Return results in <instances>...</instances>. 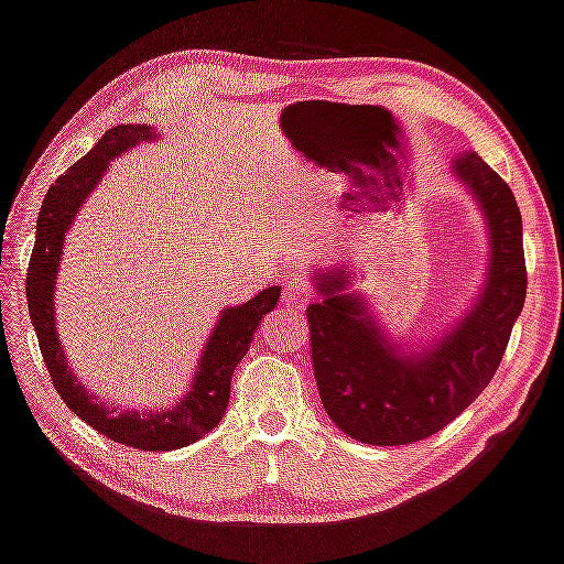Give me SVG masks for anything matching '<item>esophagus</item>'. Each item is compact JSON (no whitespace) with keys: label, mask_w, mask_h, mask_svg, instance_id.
Segmentation results:
<instances>
[{"label":"esophagus","mask_w":564,"mask_h":564,"mask_svg":"<svg viewBox=\"0 0 564 564\" xmlns=\"http://www.w3.org/2000/svg\"><path fill=\"white\" fill-rule=\"evenodd\" d=\"M310 300H312V288L307 284V280H304L302 274H290L288 282H284L282 302L288 304V307L302 310V307H307Z\"/></svg>","instance_id":"esophagus-1"}]
</instances>
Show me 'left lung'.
<instances>
[{"mask_svg": "<svg viewBox=\"0 0 564 564\" xmlns=\"http://www.w3.org/2000/svg\"><path fill=\"white\" fill-rule=\"evenodd\" d=\"M449 172L485 219L487 262L473 302L435 337L408 345L384 329L365 294L352 290L349 262L310 272L319 294L307 317L322 404L365 445H410L465 412L490 384L522 312L528 274L512 189L475 152L452 156Z\"/></svg>", "mask_w": 564, "mask_h": 564, "instance_id": "8db88e82", "label": "left lung"}]
</instances>
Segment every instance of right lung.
<instances>
[{
    "instance_id": "add662e5",
    "label": "right lung",
    "mask_w": 564,
    "mask_h": 564,
    "mask_svg": "<svg viewBox=\"0 0 564 564\" xmlns=\"http://www.w3.org/2000/svg\"><path fill=\"white\" fill-rule=\"evenodd\" d=\"M156 140H160V132L150 124H119L105 132L95 150L82 156L77 164H72L52 184L42 202L40 217H36V242L30 272H26V302H30V317L54 390L67 402V408L107 440L122 442L134 449L170 452L202 440L225 417L235 367L247 355L267 312L274 310L280 300V288L274 284V288L257 292L252 300L219 310L215 327L209 329L205 347L197 357L187 392L170 408L140 412L127 404L122 410L117 404L101 402L97 392L79 382L64 355L57 315H54V292H57L64 237L77 219L82 205L107 174L109 162L137 144Z\"/></svg>"
}]
</instances>
